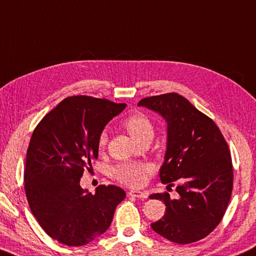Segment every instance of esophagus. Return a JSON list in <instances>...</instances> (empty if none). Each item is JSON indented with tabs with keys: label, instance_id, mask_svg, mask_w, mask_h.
Segmentation results:
<instances>
[{
	"label": "esophagus",
	"instance_id": "obj_1",
	"mask_svg": "<svg viewBox=\"0 0 256 256\" xmlns=\"http://www.w3.org/2000/svg\"><path fill=\"white\" fill-rule=\"evenodd\" d=\"M128 196L131 197H136V198H140V199H146L148 198V194L143 192H138V190H131V192H128Z\"/></svg>",
	"mask_w": 256,
	"mask_h": 256
}]
</instances>
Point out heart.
<instances>
[{
	"mask_svg": "<svg viewBox=\"0 0 256 256\" xmlns=\"http://www.w3.org/2000/svg\"><path fill=\"white\" fill-rule=\"evenodd\" d=\"M123 126L136 143L144 140H152L154 136V128L151 120L146 115L140 113L128 116L124 120ZM106 142H108V134L106 132H102L98 136V148H103L106 146ZM150 171V166L146 164L130 162V164H123L116 166L114 176L118 181L128 187H140Z\"/></svg>",
	"mask_w": 256,
	"mask_h": 256,
	"instance_id": "heart-1",
	"label": "heart"
}]
</instances>
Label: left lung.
<instances>
[{
	"mask_svg": "<svg viewBox=\"0 0 256 256\" xmlns=\"http://www.w3.org/2000/svg\"><path fill=\"white\" fill-rule=\"evenodd\" d=\"M166 122V151L160 169L162 184L178 181L176 199L168 192L151 199L166 204V214L152 230L178 244L206 238L220 224L233 189V164L227 142L207 115L176 92L151 96L138 103Z\"/></svg>",
	"mask_w": 256,
	"mask_h": 256,
	"instance_id": "8db88e82",
	"label": "left lung"
}]
</instances>
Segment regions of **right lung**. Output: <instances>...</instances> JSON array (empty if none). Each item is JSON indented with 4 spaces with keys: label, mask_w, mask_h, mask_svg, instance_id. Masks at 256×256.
Wrapping results in <instances>:
<instances>
[{
    "label": "right lung",
    "mask_w": 256,
    "mask_h": 256,
    "mask_svg": "<svg viewBox=\"0 0 256 256\" xmlns=\"http://www.w3.org/2000/svg\"><path fill=\"white\" fill-rule=\"evenodd\" d=\"M125 108L90 96L67 97L32 133L24 169L26 199L39 225L59 243L82 246L105 233L126 196L113 184L98 186L94 194L80 187L84 171L98 156L100 134Z\"/></svg>",
    "instance_id": "right-lung-1"
}]
</instances>
